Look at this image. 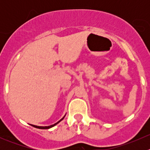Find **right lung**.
Wrapping results in <instances>:
<instances>
[{
	"instance_id": "obj_1",
	"label": "right lung",
	"mask_w": 150,
	"mask_h": 150,
	"mask_svg": "<svg viewBox=\"0 0 150 150\" xmlns=\"http://www.w3.org/2000/svg\"><path fill=\"white\" fill-rule=\"evenodd\" d=\"M64 117H62V118L61 119V120H59V121H58L57 122V123H55V124H54V125H49V126H37V125H31L32 126H33V127H35V128H39V129H48V128H52V127H54V125H57V124H58L59 122L60 121H62V120H63V119H64Z\"/></svg>"
}]
</instances>
